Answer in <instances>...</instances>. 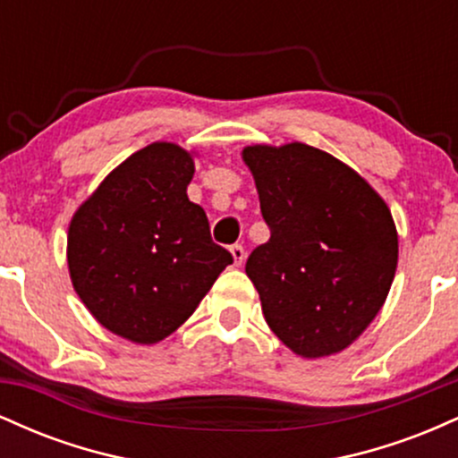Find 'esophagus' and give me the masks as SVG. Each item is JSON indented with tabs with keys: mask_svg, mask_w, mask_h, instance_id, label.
I'll use <instances>...</instances> for the list:
<instances>
[{
	"mask_svg": "<svg viewBox=\"0 0 458 458\" xmlns=\"http://www.w3.org/2000/svg\"><path fill=\"white\" fill-rule=\"evenodd\" d=\"M230 254H233L236 267L243 265V260H245V247L243 245H239V243L233 245V247H230Z\"/></svg>",
	"mask_w": 458,
	"mask_h": 458,
	"instance_id": "1",
	"label": "esophagus"
}]
</instances>
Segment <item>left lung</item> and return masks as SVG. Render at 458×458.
Masks as SVG:
<instances>
[{
  "label": "left lung",
  "mask_w": 458,
  "mask_h": 458,
  "mask_svg": "<svg viewBox=\"0 0 458 458\" xmlns=\"http://www.w3.org/2000/svg\"><path fill=\"white\" fill-rule=\"evenodd\" d=\"M271 239L245 273L273 334L301 357L349 346L390 293L398 236L387 204L357 172L308 144L247 146Z\"/></svg>",
  "instance_id": "obj_1"
}]
</instances>
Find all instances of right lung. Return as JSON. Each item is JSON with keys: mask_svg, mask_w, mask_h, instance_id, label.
<instances>
[{"mask_svg": "<svg viewBox=\"0 0 458 458\" xmlns=\"http://www.w3.org/2000/svg\"><path fill=\"white\" fill-rule=\"evenodd\" d=\"M193 159L157 141L131 155L79 207L68 271L92 317L131 343L152 344L191 317L233 254L213 243L189 202Z\"/></svg>", "mask_w": 458, "mask_h": 458, "instance_id": "right-lung-1", "label": "right lung"}]
</instances>
